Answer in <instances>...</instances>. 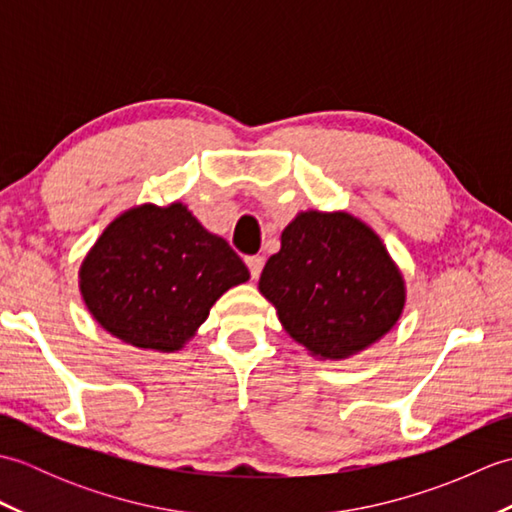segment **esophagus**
Listing matches in <instances>:
<instances>
[{
    "instance_id": "34e87169",
    "label": "esophagus",
    "mask_w": 512,
    "mask_h": 512,
    "mask_svg": "<svg viewBox=\"0 0 512 512\" xmlns=\"http://www.w3.org/2000/svg\"><path fill=\"white\" fill-rule=\"evenodd\" d=\"M246 266H248V270H250V277L257 279L259 273H262V268H264V257H259V255L246 257Z\"/></svg>"
}]
</instances>
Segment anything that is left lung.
<instances>
[{
    "instance_id": "8db88e82",
    "label": "left lung",
    "mask_w": 512,
    "mask_h": 512,
    "mask_svg": "<svg viewBox=\"0 0 512 512\" xmlns=\"http://www.w3.org/2000/svg\"><path fill=\"white\" fill-rule=\"evenodd\" d=\"M259 292L290 339L319 361H345L394 330L407 303L398 264L372 226L308 209L281 233Z\"/></svg>"
}]
</instances>
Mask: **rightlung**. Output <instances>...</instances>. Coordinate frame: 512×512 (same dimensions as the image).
<instances>
[{"mask_svg": "<svg viewBox=\"0 0 512 512\" xmlns=\"http://www.w3.org/2000/svg\"><path fill=\"white\" fill-rule=\"evenodd\" d=\"M250 279L187 204H138L105 226L79 268L96 323L138 350L180 352L226 290Z\"/></svg>", "mask_w": 512, "mask_h": 512, "instance_id": "add662e5", "label": "right lung"}]
</instances>
